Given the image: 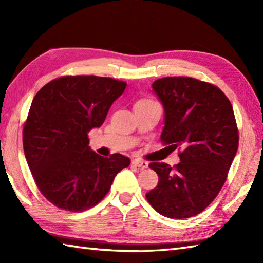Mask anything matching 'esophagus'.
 Segmentation results:
<instances>
[{"instance_id":"34e87169","label":"esophagus","mask_w":263,"mask_h":263,"mask_svg":"<svg viewBox=\"0 0 263 263\" xmlns=\"http://www.w3.org/2000/svg\"><path fill=\"white\" fill-rule=\"evenodd\" d=\"M132 165L138 167V168H141V170L147 168V167H148V163H147V161L140 160V159H133V160H132Z\"/></svg>"}]
</instances>
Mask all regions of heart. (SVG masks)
I'll use <instances>...</instances> for the list:
<instances>
[{
	"label": "heart",
	"mask_w": 263,
	"mask_h": 263,
	"mask_svg": "<svg viewBox=\"0 0 263 263\" xmlns=\"http://www.w3.org/2000/svg\"><path fill=\"white\" fill-rule=\"evenodd\" d=\"M141 102H152V100H141Z\"/></svg>",
	"instance_id": "obj_1"
}]
</instances>
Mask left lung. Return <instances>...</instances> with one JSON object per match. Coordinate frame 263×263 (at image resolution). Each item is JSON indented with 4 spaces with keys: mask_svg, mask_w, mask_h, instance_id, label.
I'll return each instance as SVG.
<instances>
[{
    "mask_svg": "<svg viewBox=\"0 0 263 263\" xmlns=\"http://www.w3.org/2000/svg\"><path fill=\"white\" fill-rule=\"evenodd\" d=\"M153 90L165 110L160 140L182 152L174 167L149 165L159 181L146 198L167 218H190L214 201L226 181L238 148L234 110L219 88L194 78H163Z\"/></svg>",
    "mask_w": 263,
    "mask_h": 263,
    "instance_id": "1",
    "label": "left lung"
}]
</instances>
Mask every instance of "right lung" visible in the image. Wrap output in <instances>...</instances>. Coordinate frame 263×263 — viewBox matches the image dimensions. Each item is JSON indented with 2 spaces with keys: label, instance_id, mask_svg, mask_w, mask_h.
Segmentation results:
<instances>
[{
  "label": "right lung",
  "instance_id": "right-lung-1",
  "mask_svg": "<svg viewBox=\"0 0 263 263\" xmlns=\"http://www.w3.org/2000/svg\"><path fill=\"white\" fill-rule=\"evenodd\" d=\"M125 88L111 78L66 76L33 97L22 132L25 156L39 191L58 208L77 212L96 205L130 165L121 154L92 152L88 139Z\"/></svg>",
  "mask_w": 263,
  "mask_h": 263
}]
</instances>
